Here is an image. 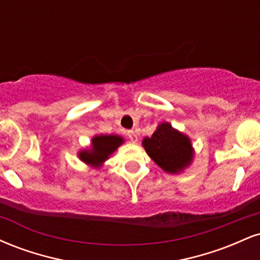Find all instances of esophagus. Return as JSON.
<instances>
[{
  "mask_svg": "<svg viewBox=\"0 0 260 260\" xmlns=\"http://www.w3.org/2000/svg\"><path fill=\"white\" fill-rule=\"evenodd\" d=\"M127 134H128V138H129L131 142L132 143L138 142V136H137V133L134 132V131H129Z\"/></svg>",
  "mask_w": 260,
  "mask_h": 260,
  "instance_id": "34e87169",
  "label": "esophagus"
}]
</instances>
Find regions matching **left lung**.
Returning a JSON list of instances; mask_svg holds the SVG:
<instances>
[{
  "label": "left lung",
  "mask_w": 260,
  "mask_h": 260,
  "mask_svg": "<svg viewBox=\"0 0 260 260\" xmlns=\"http://www.w3.org/2000/svg\"><path fill=\"white\" fill-rule=\"evenodd\" d=\"M142 143L155 164L169 174L183 171L193 160L190 139L168 122L159 124L153 136L145 137Z\"/></svg>",
  "instance_id": "1"
}]
</instances>
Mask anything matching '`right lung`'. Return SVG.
I'll list each match as a JSON object with an SVG mask.
<instances>
[{"mask_svg":"<svg viewBox=\"0 0 260 260\" xmlns=\"http://www.w3.org/2000/svg\"><path fill=\"white\" fill-rule=\"evenodd\" d=\"M122 143H123V138L120 136H115V134L95 136L91 139V147L79 151L78 156L86 165L92 166V168H100Z\"/></svg>","mask_w":260,"mask_h":260,"instance_id":"1","label":"right lung"}]
</instances>
